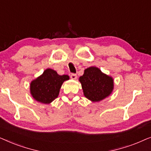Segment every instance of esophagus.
Returning <instances> with one entry per match:
<instances>
[{
  "mask_svg": "<svg viewBox=\"0 0 151 151\" xmlns=\"http://www.w3.org/2000/svg\"><path fill=\"white\" fill-rule=\"evenodd\" d=\"M71 78L73 80H76L77 78V75L75 73H71Z\"/></svg>",
  "mask_w": 151,
  "mask_h": 151,
  "instance_id": "1",
  "label": "esophagus"
}]
</instances>
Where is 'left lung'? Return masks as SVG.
I'll list each match as a JSON object with an SVG mask.
<instances>
[{"label":"left lung","mask_w":151,"mask_h":151,"mask_svg":"<svg viewBox=\"0 0 151 151\" xmlns=\"http://www.w3.org/2000/svg\"><path fill=\"white\" fill-rule=\"evenodd\" d=\"M79 81L82 84L84 96L92 102H100L108 97L113 90V79L103 73L96 67L84 70Z\"/></svg>","instance_id":"8db88e82"}]
</instances>
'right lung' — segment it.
<instances>
[{
	"label": "right lung",
	"instance_id": "right-lung-1",
	"mask_svg": "<svg viewBox=\"0 0 151 151\" xmlns=\"http://www.w3.org/2000/svg\"><path fill=\"white\" fill-rule=\"evenodd\" d=\"M69 79V76H60L54 70L47 69L31 82L30 93L38 102L49 104L58 98L62 84Z\"/></svg>",
	"mask_w": 151,
	"mask_h": 151
}]
</instances>
